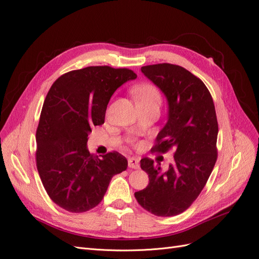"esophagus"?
I'll use <instances>...</instances> for the list:
<instances>
[{"label":"esophagus","instance_id":"obj_1","mask_svg":"<svg viewBox=\"0 0 259 259\" xmlns=\"http://www.w3.org/2000/svg\"><path fill=\"white\" fill-rule=\"evenodd\" d=\"M128 167L132 169H139V167H140L139 159L135 158V157L128 158Z\"/></svg>","mask_w":259,"mask_h":259}]
</instances>
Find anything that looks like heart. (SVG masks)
Returning <instances> with one entry per match:
<instances>
[{
  "label": "heart",
  "instance_id": "obj_1",
  "mask_svg": "<svg viewBox=\"0 0 259 259\" xmlns=\"http://www.w3.org/2000/svg\"><path fill=\"white\" fill-rule=\"evenodd\" d=\"M134 95L136 97L137 103L147 102H160V95L158 90L152 85L144 84L134 89Z\"/></svg>",
  "mask_w": 259,
  "mask_h": 259
}]
</instances>
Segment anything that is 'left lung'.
<instances>
[{
	"mask_svg": "<svg viewBox=\"0 0 259 259\" xmlns=\"http://www.w3.org/2000/svg\"><path fill=\"white\" fill-rule=\"evenodd\" d=\"M168 102L167 123L153 151L174 148L167 171L143 158L140 167L149 175L146 189L135 192L142 207L158 217L182 213L198 198L217 160L218 121L212 98L204 82L183 67L158 64L141 68Z\"/></svg>",
	"mask_w": 259,
	"mask_h": 259,
	"instance_id": "8db88e82",
	"label": "left lung"
}]
</instances>
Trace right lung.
Instances as JSON below:
<instances>
[{
	"label": "right lung",
	"mask_w": 259,
	"mask_h": 259,
	"mask_svg": "<svg viewBox=\"0 0 259 259\" xmlns=\"http://www.w3.org/2000/svg\"><path fill=\"white\" fill-rule=\"evenodd\" d=\"M137 75L107 66L74 70L49 90L36 133L37 169L51 200L70 212L90 210L102 201L113 175L126 170L117 152L102 158L87 149L91 127L104 123L108 102Z\"/></svg>",
	"instance_id": "1"
}]
</instances>
